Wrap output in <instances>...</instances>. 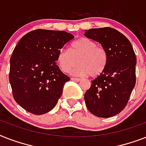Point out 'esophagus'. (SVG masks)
Masks as SVG:
<instances>
[{
    "label": "esophagus",
    "mask_w": 146,
    "mask_h": 146,
    "mask_svg": "<svg viewBox=\"0 0 146 146\" xmlns=\"http://www.w3.org/2000/svg\"><path fill=\"white\" fill-rule=\"evenodd\" d=\"M71 80H73V81H77V82H79V81H80V80H81V79H80V78L71 77Z\"/></svg>",
    "instance_id": "esophagus-1"
}]
</instances>
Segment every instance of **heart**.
<instances>
[{
    "instance_id": "1",
    "label": "heart",
    "mask_w": 146,
    "mask_h": 146,
    "mask_svg": "<svg viewBox=\"0 0 146 146\" xmlns=\"http://www.w3.org/2000/svg\"><path fill=\"white\" fill-rule=\"evenodd\" d=\"M108 61L107 50L98 46L96 42L88 38H81L71 44V48H63L57 55V63L63 72L67 73L79 63L72 70L75 76L89 75L97 77L104 73Z\"/></svg>"
}]
</instances>
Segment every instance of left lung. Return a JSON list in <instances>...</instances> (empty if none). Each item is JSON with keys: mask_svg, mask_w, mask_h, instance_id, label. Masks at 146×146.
Wrapping results in <instances>:
<instances>
[{"mask_svg": "<svg viewBox=\"0 0 146 146\" xmlns=\"http://www.w3.org/2000/svg\"><path fill=\"white\" fill-rule=\"evenodd\" d=\"M84 35L99 42L108 55L104 73L85 93L86 104L96 117H111L124 109L136 85L135 52L128 38L113 28L91 29Z\"/></svg>", "mask_w": 146, "mask_h": 146, "instance_id": "1", "label": "left lung"}]
</instances>
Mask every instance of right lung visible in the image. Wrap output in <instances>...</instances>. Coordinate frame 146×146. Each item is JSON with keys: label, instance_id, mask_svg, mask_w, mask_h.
<instances>
[{"label": "right lung", "instance_id": "right-lung-1", "mask_svg": "<svg viewBox=\"0 0 146 146\" xmlns=\"http://www.w3.org/2000/svg\"><path fill=\"white\" fill-rule=\"evenodd\" d=\"M74 36L64 31L36 29L19 40L10 60L9 81L17 104L40 115L51 111L70 77L56 61L60 49Z\"/></svg>", "mask_w": 146, "mask_h": 146}]
</instances>
